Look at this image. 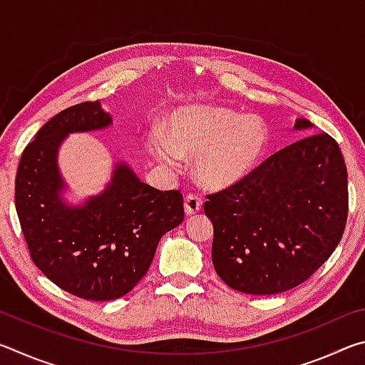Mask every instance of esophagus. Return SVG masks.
I'll return each instance as SVG.
<instances>
[{
	"mask_svg": "<svg viewBox=\"0 0 365 365\" xmlns=\"http://www.w3.org/2000/svg\"><path fill=\"white\" fill-rule=\"evenodd\" d=\"M185 212H187V215H193L196 212L201 211V206H202V200L197 195H193L190 193L185 196Z\"/></svg>",
	"mask_w": 365,
	"mask_h": 365,
	"instance_id": "34e87169",
	"label": "esophagus"
}]
</instances>
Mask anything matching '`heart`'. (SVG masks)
I'll return each mask as SVG.
<instances>
[{
	"mask_svg": "<svg viewBox=\"0 0 365 365\" xmlns=\"http://www.w3.org/2000/svg\"><path fill=\"white\" fill-rule=\"evenodd\" d=\"M270 132L262 119L225 106H188L175 110L165 135L153 132L148 151L165 168L195 158V175L207 188H228L261 164Z\"/></svg>",
	"mask_w": 365,
	"mask_h": 365,
	"instance_id": "obj_1",
	"label": "heart"
}]
</instances>
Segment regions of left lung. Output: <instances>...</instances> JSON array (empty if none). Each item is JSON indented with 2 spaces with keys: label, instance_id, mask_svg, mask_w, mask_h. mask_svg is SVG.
<instances>
[{
  "label": "left lung",
  "instance_id": "left-lung-1",
  "mask_svg": "<svg viewBox=\"0 0 365 365\" xmlns=\"http://www.w3.org/2000/svg\"><path fill=\"white\" fill-rule=\"evenodd\" d=\"M306 119L294 128H311ZM214 225L212 264L228 287L277 294L306 282L343 237L348 172L329 133L288 145L252 174L207 195Z\"/></svg>",
  "mask_w": 365,
  "mask_h": 365
}]
</instances>
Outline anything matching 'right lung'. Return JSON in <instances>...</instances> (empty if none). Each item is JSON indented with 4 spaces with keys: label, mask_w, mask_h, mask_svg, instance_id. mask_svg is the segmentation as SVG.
<instances>
[{
    "label": "right lung",
    "mask_w": 365,
    "mask_h": 365,
    "mask_svg": "<svg viewBox=\"0 0 365 365\" xmlns=\"http://www.w3.org/2000/svg\"><path fill=\"white\" fill-rule=\"evenodd\" d=\"M110 122L100 101L61 110L26 146L16 175V211L30 257L59 288L90 301L130 292L150 269L163 235L183 222L180 191L150 187L125 163L83 206L63 202L56 156L66 135Z\"/></svg>",
    "instance_id": "right-lung-1"
}]
</instances>
